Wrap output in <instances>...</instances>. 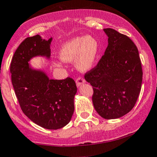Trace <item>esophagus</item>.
Returning <instances> with one entry per match:
<instances>
[{
    "mask_svg": "<svg viewBox=\"0 0 157 157\" xmlns=\"http://www.w3.org/2000/svg\"><path fill=\"white\" fill-rule=\"evenodd\" d=\"M85 82H86V80H84L83 78H82V77H78V78L76 80V84H77V86H80L81 85H82V84H84Z\"/></svg>",
    "mask_w": 157,
    "mask_h": 157,
    "instance_id": "obj_1",
    "label": "esophagus"
}]
</instances>
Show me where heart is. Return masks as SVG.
<instances>
[{
	"label": "heart",
	"mask_w": 157,
	"mask_h": 157,
	"mask_svg": "<svg viewBox=\"0 0 157 157\" xmlns=\"http://www.w3.org/2000/svg\"><path fill=\"white\" fill-rule=\"evenodd\" d=\"M100 46L92 36L76 37L65 42L59 51V57L66 63L75 62V66L82 72L89 71L94 66L98 57ZM60 66V63H55Z\"/></svg>",
	"instance_id": "1"
}]
</instances>
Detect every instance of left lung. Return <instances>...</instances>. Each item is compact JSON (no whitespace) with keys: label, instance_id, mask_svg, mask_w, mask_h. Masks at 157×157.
Returning <instances> with one entry per match:
<instances>
[{"label":"left lung","instance_id":"8db88e82","mask_svg":"<svg viewBox=\"0 0 157 157\" xmlns=\"http://www.w3.org/2000/svg\"><path fill=\"white\" fill-rule=\"evenodd\" d=\"M108 36L105 54L85 79L93 86L92 102L98 114L106 120L117 119L134 108L140 94L142 70L136 45L113 29Z\"/></svg>","mask_w":157,"mask_h":157}]
</instances>
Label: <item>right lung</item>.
Listing matches in <instances>:
<instances>
[{
	"label": "right lung",
	"mask_w": 157,
	"mask_h": 157,
	"mask_svg": "<svg viewBox=\"0 0 157 157\" xmlns=\"http://www.w3.org/2000/svg\"><path fill=\"white\" fill-rule=\"evenodd\" d=\"M52 37H27L17 48L10 65L12 82L24 114L37 125L57 130L71 121L77 86L73 79H49L43 69L33 68V57L51 56Z\"/></svg>",
	"instance_id": "right-lung-1"
}]
</instances>
